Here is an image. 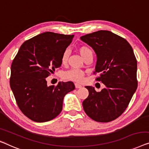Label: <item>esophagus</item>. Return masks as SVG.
I'll return each mask as SVG.
<instances>
[{"label":"esophagus","instance_id":"esophagus-1","mask_svg":"<svg viewBox=\"0 0 149 149\" xmlns=\"http://www.w3.org/2000/svg\"><path fill=\"white\" fill-rule=\"evenodd\" d=\"M74 85H75V87H76V89H80V88L82 87V85H81L79 83H75Z\"/></svg>","mask_w":149,"mask_h":149}]
</instances>
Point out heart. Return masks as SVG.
<instances>
[{"instance_id":"obj_1","label":"heart","mask_w":149,"mask_h":149,"mask_svg":"<svg viewBox=\"0 0 149 149\" xmlns=\"http://www.w3.org/2000/svg\"><path fill=\"white\" fill-rule=\"evenodd\" d=\"M79 52L80 54L83 58H85V57L88 56H93V51L92 49L87 46H81L79 48ZM68 50L66 49L62 54V64H66V62L68 60ZM85 74V71L76 69V68H72L69 70L66 71L64 73V78L70 80V81H73L76 82H81L83 80L84 76Z\"/></svg>"}]
</instances>
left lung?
Listing matches in <instances>:
<instances>
[{
	"instance_id": "8db88e82",
	"label": "left lung",
	"mask_w": 149,
	"mask_h": 149,
	"mask_svg": "<svg viewBox=\"0 0 149 149\" xmlns=\"http://www.w3.org/2000/svg\"><path fill=\"white\" fill-rule=\"evenodd\" d=\"M81 40L93 49L97 55L96 81L105 87L97 92L86 86L89 96L83 102L84 111L92 120L109 122L123 113L137 89V61L130 44L106 30L81 36Z\"/></svg>"
}]
</instances>
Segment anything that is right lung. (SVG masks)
<instances>
[{
  "label": "right lung",
  "mask_w": 149,
  "mask_h": 149,
  "mask_svg": "<svg viewBox=\"0 0 149 149\" xmlns=\"http://www.w3.org/2000/svg\"><path fill=\"white\" fill-rule=\"evenodd\" d=\"M74 35L44 32L23 43L10 68V86L17 105L36 122L53 120L62 109L66 94L74 89L72 82L47 85V78L61 66L62 55Z\"/></svg>",
  "instance_id": "obj_1"
}]
</instances>
